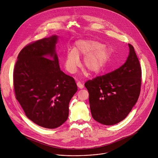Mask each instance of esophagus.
I'll use <instances>...</instances> for the list:
<instances>
[{"instance_id":"1","label":"esophagus","mask_w":158,"mask_h":158,"mask_svg":"<svg viewBox=\"0 0 158 158\" xmlns=\"http://www.w3.org/2000/svg\"><path fill=\"white\" fill-rule=\"evenodd\" d=\"M77 85L79 89H83L84 88V84L81 83V82H77Z\"/></svg>"}]
</instances>
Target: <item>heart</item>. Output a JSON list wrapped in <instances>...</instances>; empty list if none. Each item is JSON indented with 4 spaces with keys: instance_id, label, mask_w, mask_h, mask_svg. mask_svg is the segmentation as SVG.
<instances>
[{
    "instance_id": "heart-1",
    "label": "heart",
    "mask_w": 158,
    "mask_h": 158,
    "mask_svg": "<svg viewBox=\"0 0 158 158\" xmlns=\"http://www.w3.org/2000/svg\"><path fill=\"white\" fill-rule=\"evenodd\" d=\"M110 55V49L98 41L78 40L74 42L73 49L66 52L64 65L67 72L74 74L80 64L79 57L84 56L83 65L91 73H98L105 68Z\"/></svg>"
}]
</instances>
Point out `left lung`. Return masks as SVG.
I'll return each instance as SVG.
<instances>
[{"instance_id":"8db88e82","label":"left lung","mask_w":158,"mask_h":158,"mask_svg":"<svg viewBox=\"0 0 158 158\" xmlns=\"http://www.w3.org/2000/svg\"><path fill=\"white\" fill-rule=\"evenodd\" d=\"M126 62L119 68L87 81L84 85L94 120L114 125L124 120L138 101L141 87V67L131 44Z\"/></svg>"}]
</instances>
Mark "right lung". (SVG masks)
<instances>
[{"label":"right lung","mask_w":158,"mask_h":158,"mask_svg":"<svg viewBox=\"0 0 158 158\" xmlns=\"http://www.w3.org/2000/svg\"><path fill=\"white\" fill-rule=\"evenodd\" d=\"M52 35L31 42L19 52L13 74L15 98L26 116L54 129L68 118L69 102L77 91L73 77L60 69Z\"/></svg>","instance_id":"right-lung-1"}]
</instances>
